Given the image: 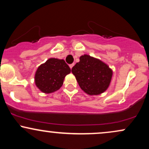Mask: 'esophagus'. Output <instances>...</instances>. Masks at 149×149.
Here are the masks:
<instances>
[{
	"instance_id": "esophagus-1",
	"label": "esophagus",
	"mask_w": 149,
	"mask_h": 149,
	"mask_svg": "<svg viewBox=\"0 0 149 149\" xmlns=\"http://www.w3.org/2000/svg\"><path fill=\"white\" fill-rule=\"evenodd\" d=\"M74 66V64H70L69 65V67H70V69H72V68H73V66Z\"/></svg>"
}]
</instances>
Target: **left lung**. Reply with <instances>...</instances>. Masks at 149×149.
Here are the masks:
<instances>
[{"label":"left lung","instance_id":"8db88e82","mask_svg":"<svg viewBox=\"0 0 149 149\" xmlns=\"http://www.w3.org/2000/svg\"><path fill=\"white\" fill-rule=\"evenodd\" d=\"M80 88L89 95H99L109 87L113 71L107 64L88 54L80 57V61L71 69Z\"/></svg>","mask_w":149,"mask_h":149}]
</instances>
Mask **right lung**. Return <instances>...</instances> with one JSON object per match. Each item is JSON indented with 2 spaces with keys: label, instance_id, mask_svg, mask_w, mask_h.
Instances as JSON below:
<instances>
[{
  "label": "right lung",
  "instance_id": "add662e5",
  "mask_svg": "<svg viewBox=\"0 0 149 149\" xmlns=\"http://www.w3.org/2000/svg\"><path fill=\"white\" fill-rule=\"evenodd\" d=\"M71 69L64 59L49 58L40 64L36 71L35 84L42 92L49 94L59 90Z\"/></svg>",
  "mask_w": 149,
  "mask_h": 149
}]
</instances>
